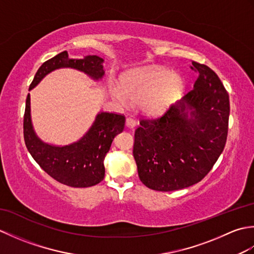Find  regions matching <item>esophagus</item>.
I'll use <instances>...</instances> for the list:
<instances>
[{"label":"esophagus","instance_id":"obj_1","mask_svg":"<svg viewBox=\"0 0 254 254\" xmlns=\"http://www.w3.org/2000/svg\"><path fill=\"white\" fill-rule=\"evenodd\" d=\"M126 123H127V126L128 127H131V128H133L134 127L136 126V121H135V119L132 118V117H127V120H126Z\"/></svg>","mask_w":254,"mask_h":254}]
</instances>
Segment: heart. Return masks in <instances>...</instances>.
I'll use <instances>...</instances> for the list:
<instances>
[{
    "mask_svg": "<svg viewBox=\"0 0 254 254\" xmlns=\"http://www.w3.org/2000/svg\"><path fill=\"white\" fill-rule=\"evenodd\" d=\"M121 87L111 88L118 102L123 106L130 101L136 102L146 115L158 116L180 98L186 88V80L179 74L169 73L161 67H150L126 75Z\"/></svg>",
    "mask_w": 254,
    "mask_h": 254,
    "instance_id": "heart-1",
    "label": "heart"
}]
</instances>
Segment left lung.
Here are the masks:
<instances>
[{"label":"left lung","instance_id":"obj_1","mask_svg":"<svg viewBox=\"0 0 254 254\" xmlns=\"http://www.w3.org/2000/svg\"><path fill=\"white\" fill-rule=\"evenodd\" d=\"M193 89L163 116L141 119L133 156L139 180L156 191H176L201 181L223 153L229 96L212 68L192 61Z\"/></svg>","mask_w":254,"mask_h":254}]
</instances>
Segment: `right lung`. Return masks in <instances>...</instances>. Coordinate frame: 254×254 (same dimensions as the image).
Masks as SVG:
<instances>
[{"mask_svg": "<svg viewBox=\"0 0 254 254\" xmlns=\"http://www.w3.org/2000/svg\"><path fill=\"white\" fill-rule=\"evenodd\" d=\"M101 58L88 56L85 59H68L66 51L46 61L38 69L29 90L47 74L60 67L76 68L99 79L105 74ZM126 117L121 113L100 112L88 132L66 146H55L38 138L30 119V96L26 99L24 115V139L26 147L37 164L58 182L73 188H87L104 180V160L109 152L113 138L123 131Z\"/></svg>", "mask_w": 254, "mask_h": 254, "instance_id": "1", "label": "right lung"}]
</instances>
